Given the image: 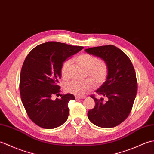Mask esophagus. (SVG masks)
Instances as JSON below:
<instances>
[{"instance_id":"obj_1","label":"esophagus","mask_w":154,"mask_h":154,"mask_svg":"<svg viewBox=\"0 0 154 154\" xmlns=\"http://www.w3.org/2000/svg\"><path fill=\"white\" fill-rule=\"evenodd\" d=\"M84 99V97L75 96V99H76V100H80V99Z\"/></svg>"}]
</instances>
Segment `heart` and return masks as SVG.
Instances as JSON below:
<instances>
[{
  "mask_svg": "<svg viewBox=\"0 0 154 154\" xmlns=\"http://www.w3.org/2000/svg\"><path fill=\"white\" fill-rule=\"evenodd\" d=\"M75 61L85 70V75L93 81L97 87L103 85L109 74V67L106 61L99 60L96 56L89 54H81L75 58ZM70 61H66L61 67V75L63 79L68 78V69ZM93 83L90 79L83 81H71L65 85L64 89L67 93L77 96H83L93 89Z\"/></svg>",
  "mask_w": 154,
  "mask_h": 154,
  "instance_id": "1",
  "label": "heart"
}]
</instances>
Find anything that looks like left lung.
Masks as SVG:
<instances>
[{
  "mask_svg": "<svg viewBox=\"0 0 154 154\" xmlns=\"http://www.w3.org/2000/svg\"><path fill=\"white\" fill-rule=\"evenodd\" d=\"M87 53L106 62L109 74L106 81L96 93L108 98L103 103L91 95L95 106L88 112V118L94 125L110 128L126 119L131 112L138 89L136 75L131 61L126 54L112 45L85 50Z\"/></svg>",
  "mask_w": 154,
  "mask_h": 154,
  "instance_id": "left-lung-1",
  "label": "left lung"
}]
</instances>
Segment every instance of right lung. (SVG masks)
<instances>
[{
	"mask_svg": "<svg viewBox=\"0 0 154 154\" xmlns=\"http://www.w3.org/2000/svg\"><path fill=\"white\" fill-rule=\"evenodd\" d=\"M83 49L58 42H48L35 47L23 63L20 78V93L29 118L45 129L55 128L67 120L68 103L73 94H61V99L51 97L60 92L58 85L63 62Z\"/></svg>",
	"mask_w": 154,
	"mask_h": 154,
	"instance_id": "right-lung-1",
	"label": "right lung"
}]
</instances>
